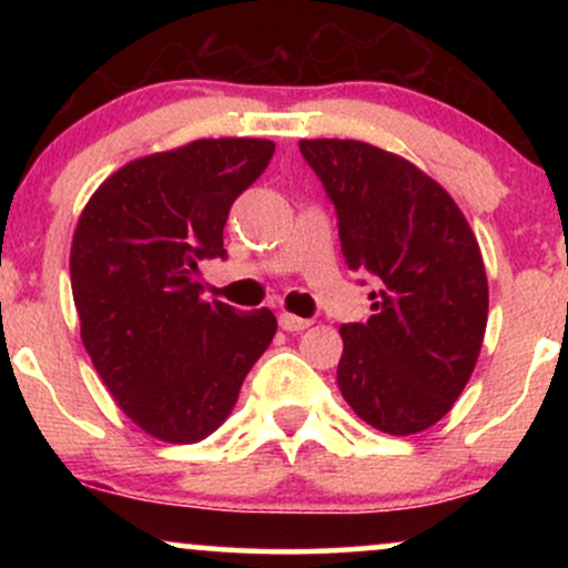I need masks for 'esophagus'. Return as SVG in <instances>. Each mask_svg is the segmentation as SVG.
<instances>
[{
	"instance_id": "esophagus-1",
	"label": "esophagus",
	"mask_w": 568,
	"mask_h": 568,
	"mask_svg": "<svg viewBox=\"0 0 568 568\" xmlns=\"http://www.w3.org/2000/svg\"><path fill=\"white\" fill-rule=\"evenodd\" d=\"M280 328L288 331V334H298V331L310 328V321H304V317H296V315H288V312H283V315L277 317Z\"/></svg>"
}]
</instances>
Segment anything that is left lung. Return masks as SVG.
<instances>
[{
	"instance_id": "1",
	"label": "left lung",
	"mask_w": 568,
	"mask_h": 568,
	"mask_svg": "<svg viewBox=\"0 0 568 568\" xmlns=\"http://www.w3.org/2000/svg\"><path fill=\"white\" fill-rule=\"evenodd\" d=\"M298 149L334 202L344 262L374 283V315L338 328V389L371 427L422 433L452 410L484 344L478 240L446 189L408 160L363 141Z\"/></svg>"
}]
</instances>
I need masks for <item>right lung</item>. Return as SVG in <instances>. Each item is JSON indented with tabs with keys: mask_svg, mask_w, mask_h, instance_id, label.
<instances>
[{
	"mask_svg": "<svg viewBox=\"0 0 568 568\" xmlns=\"http://www.w3.org/2000/svg\"><path fill=\"white\" fill-rule=\"evenodd\" d=\"M275 143L202 139L109 175L71 243L82 344L120 408L168 443L211 435L270 347V310L200 298V262L226 258L232 202L270 165Z\"/></svg>",
	"mask_w": 568,
	"mask_h": 568,
	"instance_id": "obj_1",
	"label": "right lung"
}]
</instances>
